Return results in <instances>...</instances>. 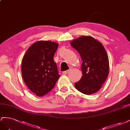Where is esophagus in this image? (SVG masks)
Returning a JSON list of instances; mask_svg holds the SVG:
<instances>
[{
    "label": "esophagus",
    "instance_id": "34e87169",
    "mask_svg": "<svg viewBox=\"0 0 130 130\" xmlns=\"http://www.w3.org/2000/svg\"><path fill=\"white\" fill-rule=\"evenodd\" d=\"M70 71L69 70H66V71H63L62 72V73L63 74H64V75H66V74H67L68 72H69V71Z\"/></svg>",
    "mask_w": 130,
    "mask_h": 130
}]
</instances>
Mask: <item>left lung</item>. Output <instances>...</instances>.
I'll return each instance as SVG.
<instances>
[{
    "mask_svg": "<svg viewBox=\"0 0 130 130\" xmlns=\"http://www.w3.org/2000/svg\"><path fill=\"white\" fill-rule=\"evenodd\" d=\"M79 53L83 76L75 83L77 90L86 95L97 92L109 73V60L102 44L91 36H83L70 43Z\"/></svg>",
    "mask_w": 130,
    "mask_h": 130,
    "instance_id": "left-lung-1",
    "label": "left lung"
}]
</instances>
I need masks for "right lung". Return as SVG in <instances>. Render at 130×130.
I'll return each mask as SVG.
<instances>
[{
	"label": "right lung",
	"mask_w": 130,
	"mask_h": 130,
	"mask_svg": "<svg viewBox=\"0 0 130 130\" xmlns=\"http://www.w3.org/2000/svg\"><path fill=\"white\" fill-rule=\"evenodd\" d=\"M58 44L40 41L29 48L22 61V75L33 93L42 96L53 89L60 75L53 57Z\"/></svg>",
	"instance_id": "right-lung-1"
}]
</instances>
